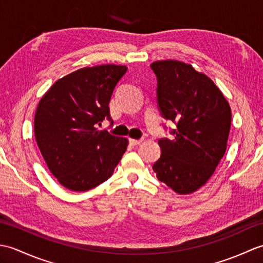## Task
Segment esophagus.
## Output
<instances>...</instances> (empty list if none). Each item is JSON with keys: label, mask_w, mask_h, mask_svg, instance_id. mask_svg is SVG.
Returning <instances> with one entry per match:
<instances>
[{"label": "esophagus", "mask_w": 263, "mask_h": 263, "mask_svg": "<svg viewBox=\"0 0 263 263\" xmlns=\"http://www.w3.org/2000/svg\"><path fill=\"white\" fill-rule=\"evenodd\" d=\"M128 142H130L131 146H139V144L142 142V140H141V139H140V140H137V139H130Z\"/></svg>", "instance_id": "1"}]
</instances>
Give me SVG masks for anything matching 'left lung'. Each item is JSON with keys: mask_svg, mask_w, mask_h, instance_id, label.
I'll use <instances>...</instances> for the list:
<instances>
[{"mask_svg": "<svg viewBox=\"0 0 263 263\" xmlns=\"http://www.w3.org/2000/svg\"><path fill=\"white\" fill-rule=\"evenodd\" d=\"M161 116L175 123L174 138H161L160 158L153 170L178 194H190L208 182L225 155L231 130L230 104L214 81L191 64L154 62Z\"/></svg>", "mask_w": 263, "mask_h": 263, "instance_id": "1", "label": "left lung"}]
</instances>
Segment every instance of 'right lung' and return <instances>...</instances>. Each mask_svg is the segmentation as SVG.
I'll return each instance as SVG.
<instances>
[{
  "instance_id": "obj_1",
  "label": "right lung",
  "mask_w": 263,
  "mask_h": 263,
  "mask_svg": "<svg viewBox=\"0 0 263 263\" xmlns=\"http://www.w3.org/2000/svg\"><path fill=\"white\" fill-rule=\"evenodd\" d=\"M126 70L115 64L77 70L55 82L37 106L38 148L48 170L71 191H88L108 180L125 153L126 138L97 125L111 121L109 100Z\"/></svg>"
}]
</instances>
